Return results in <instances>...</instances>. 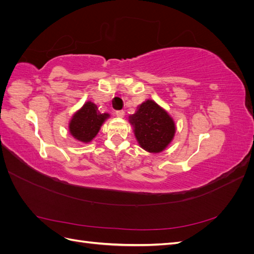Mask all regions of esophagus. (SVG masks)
<instances>
[{
    "mask_svg": "<svg viewBox=\"0 0 254 254\" xmlns=\"http://www.w3.org/2000/svg\"><path fill=\"white\" fill-rule=\"evenodd\" d=\"M115 115H117L118 118H124V115H125V112L123 111V110H118L117 112H115Z\"/></svg>",
    "mask_w": 254,
    "mask_h": 254,
    "instance_id": "obj_1",
    "label": "esophagus"
}]
</instances>
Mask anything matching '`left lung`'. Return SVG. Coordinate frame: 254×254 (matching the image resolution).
Instances as JSON below:
<instances>
[{
	"label": "left lung",
	"mask_w": 254,
	"mask_h": 254,
	"mask_svg": "<svg viewBox=\"0 0 254 254\" xmlns=\"http://www.w3.org/2000/svg\"><path fill=\"white\" fill-rule=\"evenodd\" d=\"M129 122L134 127V134L141 147L149 152L164 150L176 131L173 119L150 99L139 107Z\"/></svg>",
	"instance_id": "obj_1"
}]
</instances>
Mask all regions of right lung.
Segmentation results:
<instances>
[{
	"label": "right lung",
	"mask_w": 254,
	"mask_h": 254,
	"mask_svg": "<svg viewBox=\"0 0 254 254\" xmlns=\"http://www.w3.org/2000/svg\"><path fill=\"white\" fill-rule=\"evenodd\" d=\"M108 118V113L97 112L96 105L88 102L73 115L68 128L75 139L88 143L97 134L102 124Z\"/></svg>",
	"instance_id": "add662e5"
}]
</instances>
